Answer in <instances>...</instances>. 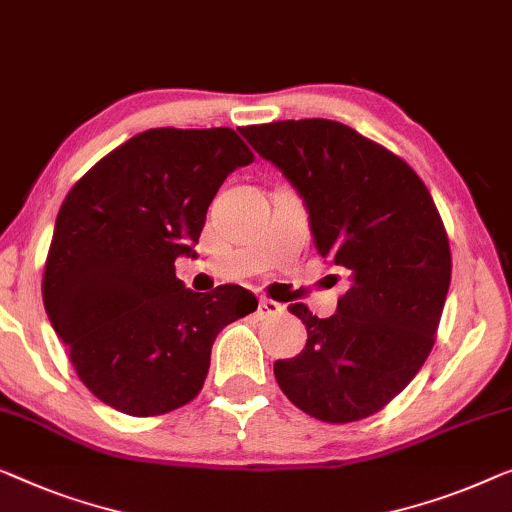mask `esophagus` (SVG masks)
<instances>
[{
  "mask_svg": "<svg viewBox=\"0 0 512 512\" xmlns=\"http://www.w3.org/2000/svg\"><path fill=\"white\" fill-rule=\"evenodd\" d=\"M281 311H284V307L279 305V302H274V300H268V298H263L261 302H258V318H270V316H279Z\"/></svg>",
  "mask_w": 512,
  "mask_h": 512,
  "instance_id": "esophagus-1",
  "label": "esophagus"
}]
</instances>
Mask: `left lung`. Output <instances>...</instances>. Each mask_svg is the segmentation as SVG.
Returning a JSON list of instances; mask_svg holds the SVG:
<instances>
[{
  "mask_svg": "<svg viewBox=\"0 0 512 512\" xmlns=\"http://www.w3.org/2000/svg\"><path fill=\"white\" fill-rule=\"evenodd\" d=\"M305 198L316 249L348 272L337 314L305 305L307 344L274 362L284 395L307 416L344 425L388 406L425 365L453 272L434 198L402 157L332 120L242 127Z\"/></svg>",
  "mask_w": 512,
  "mask_h": 512,
  "instance_id": "8db88e82",
  "label": "left lung"
}]
</instances>
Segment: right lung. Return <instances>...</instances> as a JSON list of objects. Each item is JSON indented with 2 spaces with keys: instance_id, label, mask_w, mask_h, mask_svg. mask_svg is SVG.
Masks as SVG:
<instances>
[{
  "instance_id": "obj_1",
  "label": "right lung",
  "mask_w": 512,
  "mask_h": 512,
  "mask_svg": "<svg viewBox=\"0 0 512 512\" xmlns=\"http://www.w3.org/2000/svg\"><path fill=\"white\" fill-rule=\"evenodd\" d=\"M254 152L228 127L147 129L87 170L59 207L43 305L94 397L133 418L201 392L221 328L256 311L247 288L194 293L175 258L201 238L212 198Z\"/></svg>"
}]
</instances>
